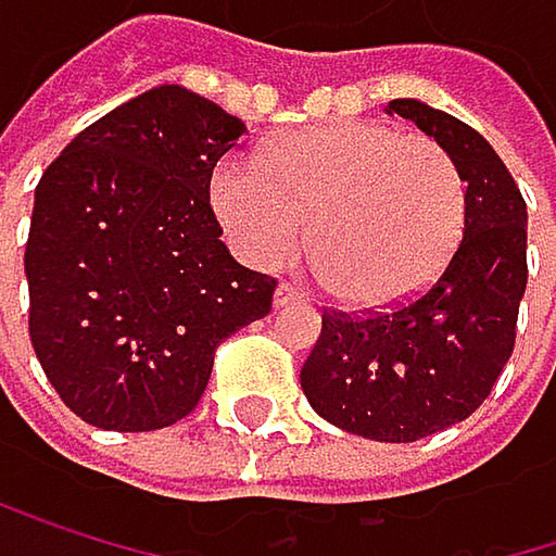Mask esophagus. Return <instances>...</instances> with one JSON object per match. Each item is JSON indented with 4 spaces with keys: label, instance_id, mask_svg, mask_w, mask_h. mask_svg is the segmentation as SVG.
I'll return each instance as SVG.
<instances>
[{
    "label": "esophagus",
    "instance_id": "1",
    "mask_svg": "<svg viewBox=\"0 0 556 556\" xmlns=\"http://www.w3.org/2000/svg\"><path fill=\"white\" fill-rule=\"evenodd\" d=\"M300 303H306V296H303L300 290H293L290 283H283V287H276V296H273V306H276V309H287V306H300Z\"/></svg>",
    "mask_w": 556,
    "mask_h": 556
}]
</instances>
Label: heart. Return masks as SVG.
<instances>
[{
	"label": "heart",
	"mask_w": 556,
	"mask_h": 556,
	"mask_svg": "<svg viewBox=\"0 0 556 556\" xmlns=\"http://www.w3.org/2000/svg\"><path fill=\"white\" fill-rule=\"evenodd\" d=\"M211 204L237 250L263 269L290 263L309 233L323 287L352 309L415 300L445 269L465 227L455 161L428 138L372 122L283 135L260 161L220 157Z\"/></svg>",
	"instance_id": "heart-1"
}]
</instances>
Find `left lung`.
I'll use <instances>...</instances> for the list:
<instances>
[{
	"instance_id": "8db88e82",
	"label": "left lung",
	"mask_w": 556,
	"mask_h": 556,
	"mask_svg": "<svg viewBox=\"0 0 556 556\" xmlns=\"http://www.w3.org/2000/svg\"><path fill=\"white\" fill-rule=\"evenodd\" d=\"M455 161L465 237L445 273L408 306L352 319L323 316L300 386L329 425L372 442H418L465 421L494 389L514 349L528 287V204L494 148L455 114L395 98Z\"/></svg>"
}]
</instances>
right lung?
I'll return each instance as SVG.
<instances>
[{
	"label": "right lung",
	"mask_w": 556,
	"mask_h": 556,
	"mask_svg": "<svg viewBox=\"0 0 556 556\" xmlns=\"http://www.w3.org/2000/svg\"><path fill=\"white\" fill-rule=\"evenodd\" d=\"M243 131L197 91L157 85L88 125L38 180L28 336L81 421H180L217 345L269 313L276 280L230 256L211 207V174Z\"/></svg>",
	"instance_id": "obj_1"
}]
</instances>
